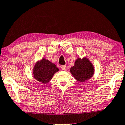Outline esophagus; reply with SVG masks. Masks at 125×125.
I'll return each mask as SVG.
<instances>
[{
  "mask_svg": "<svg viewBox=\"0 0 125 125\" xmlns=\"http://www.w3.org/2000/svg\"><path fill=\"white\" fill-rule=\"evenodd\" d=\"M61 69L62 70H65L66 69V65L61 66Z\"/></svg>",
  "mask_w": 125,
  "mask_h": 125,
  "instance_id": "obj_1",
  "label": "esophagus"
}]
</instances>
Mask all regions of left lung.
<instances>
[{
  "label": "left lung",
  "mask_w": 125,
  "mask_h": 125,
  "mask_svg": "<svg viewBox=\"0 0 125 125\" xmlns=\"http://www.w3.org/2000/svg\"><path fill=\"white\" fill-rule=\"evenodd\" d=\"M70 73L77 81L84 82L93 76L94 67L87 58H78L75 62L74 66L71 67Z\"/></svg>",
  "instance_id": "8db88e82"
}]
</instances>
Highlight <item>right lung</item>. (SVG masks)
Masks as SVG:
<instances>
[{"instance_id":"right-lung-1","label":"right lung","mask_w":125,"mask_h":125,"mask_svg":"<svg viewBox=\"0 0 125 125\" xmlns=\"http://www.w3.org/2000/svg\"><path fill=\"white\" fill-rule=\"evenodd\" d=\"M59 70L56 65L49 60L43 58L36 62L33 69L34 78L40 82L47 83L52 79L55 73Z\"/></svg>"}]
</instances>
